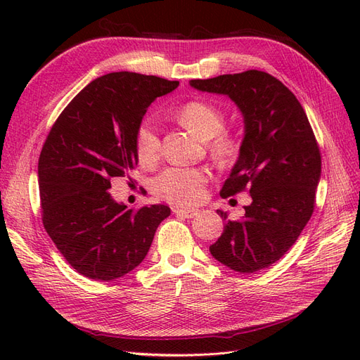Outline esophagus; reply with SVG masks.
I'll return each mask as SVG.
<instances>
[{"label": "esophagus", "mask_w": 360, "mask_h": 360, "mask_svg": "<svg viewBox=\"0 0 360 360\" xmlns=\"http://www.w3.org/2000/svg\"><path fill=\"white\" fill-rule=\"evenodd\" d=\"M174 213L180 217H186V219H192L198 214V210H193V209H174Z\"/></svg>", "instance_id": "1"}]
</instances>
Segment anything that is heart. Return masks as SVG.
Segmentation results:
<instances>
[{
	"mask_svg": "<svg viewBox=\"0 0 360 360\" xmlns=\"http://www.w3.org/2000/svg\"><path fill=\"white\" fill-rule=\"evenodd\" d=\"M177 120L201 139H207L210 155L224 165H230L240 156L243 136L230 129H224L226 115L212 102L193 99L183 103L177 111ZM135 153L143 167H155L160 159L162 143L156 127L143 120L135 130ZM209 181V172L204 168L169 167L155 180V192L160 198L176 205L198 202Z\"/></svg>",
	"mask_w": 360,
	"mask_h": 360,
	"instance_id": "obj_1",
	"label": "heart"
}]
</instances>
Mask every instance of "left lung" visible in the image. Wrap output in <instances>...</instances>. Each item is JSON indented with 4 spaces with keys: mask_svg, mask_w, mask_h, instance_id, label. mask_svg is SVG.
<instances>
[{
    "mask_svg": "<svg viewBox=\"0 0 360 360\" xmlns=\"http://www.w3.org/2000/svg\"><path fill=\"white\" fill-rule=\"evenodd\" d=\"M193 89L226 94L245 117L243 148L221 197L249 192L242 219L217 210L224 233L212 255L240 274H255L284 255L297 240L315 207L321 155L297 97L261 70L192 79Z\"/></svg>",
    "mask_w": 360,
    "mask_h": 360,
    "instance_id": "8db88e82",
    "label": "left lung"
}]
</instances>
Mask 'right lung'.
<instances>
[{
  "label": "right lung",
  "instance_id": "1",
  "mask_svg": "<svg viewBox=\"0 0 360 360\" xmlns=\"http://www.w3.org/2000/svg\"><path fill=\"white\" fill-rule=\"evenodd\" d=\"M179 81L114 72L91 81L52 124L39 158L41 221L78 274L112 281L139 266L159 224L162 204L127 209L111 198V179L138 165L135 130L159 96Z\"/></svg>",
  "mask_w": 360,
  "mask_h": 360
}]
</instances>
